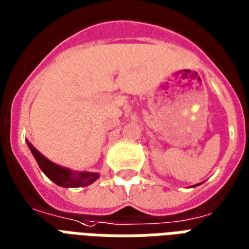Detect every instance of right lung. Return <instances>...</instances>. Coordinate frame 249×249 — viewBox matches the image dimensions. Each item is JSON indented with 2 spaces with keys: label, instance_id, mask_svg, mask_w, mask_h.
<instances>
[{
  "label": "right lung",
  "instance_id": "right-lung-1",
  "mask_svg": "<svg viewBox=\"0 0 249 249\" xmlns=\"http://www.w3.org/2000/svg\"><path fill=\"white\" fill-rule=\"evenodd\" d=\"M28 146L30 151L36 158L38 166L42 170L43 174L52 179L53 182L61 187H86L95 182L98 179L97 172H72L69 168L57 166L55 163L50 162L49 159L43 157L41 152L38 151L32 143L28 142Z\"/></svg>",
  "mask_w": 249,
  "mask_h": 249
}]
</instances>
